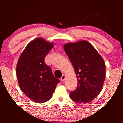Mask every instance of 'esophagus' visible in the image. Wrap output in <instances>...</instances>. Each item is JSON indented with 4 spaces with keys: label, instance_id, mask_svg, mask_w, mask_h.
Returning <instances> with one entry per match:
<instances>
[{
    "label": "esophagus",
    "instance_id": "34e87169",
    "mask_svg": "<svg viewBox=\"0 0 123 123\" xmlns=\"http://www.w3.org/2000/svg\"><path fill=\"white\" fill-rule=\"evenodd\" d=\"M65 79H66V75L64 74V75L62 76V77L61 78V80L62 81H64L65 80Z\"/></svg>",
    "mask_w": 123,
    "mask_h": 123
}]
</instances>
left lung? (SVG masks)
I'll return each mask as SVG.
<instances>
[{"mask_svg":"<svg viewBox=\"0 0 123 123\" xmlns=\"http://www.w3.org/2000/svg\"><path fill=\"white\" fill-rule=\"evenodd\" d=\"M64 50L77 78V87L70 93L71 99L80 104L92 101L100 93L105 78V64L95 48L86 40L68 43Z\"/></svg>","mask_w":123,"mask_h":123,"instance_id":"left-lung-1","label":"left lung"}]
</instances>
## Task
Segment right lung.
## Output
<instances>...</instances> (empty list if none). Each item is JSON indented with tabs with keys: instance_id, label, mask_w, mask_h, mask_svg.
<instances>
[{
	"instance_id": "add662e5",
	"label": "right lung",
	"mask_w": 123,
	"mask_h": 123,
	"mask_svg": "<svg viewBox=\"0 0 123 123\" xmlns=\"http://www.w3.org/2000/svg\"><path fill=\"white\" fill-rule=\"evenodd\" d=\"M54 46L43 38L30 42L21 54L16 73L21 89L31 100L46 102L52 98L59 80L54 77L44 58Z\"/></svg>"
}]
</instances>
